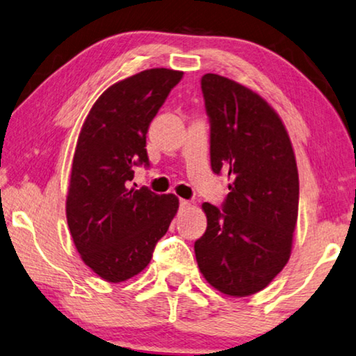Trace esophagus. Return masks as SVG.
Returning a JSON list of instances; mask_svg holds the SVG:
<instances>
[{
    "mask_svg": "<svg viewBox=\"0 0 356 356\" xmlns=\"http://www.w3.org/2000/svg\"><path fill=\"white\" fill-rule=\"evenodd\" d=\"M179 206H180V211H185V209L190 207V202L187 200H180Z\"/></svg>",
    "mask_w": 356,
    "mask_h": 356,
    "instance_id": "esophagus-1",
    "label": "esophagus"
}]
</instances>
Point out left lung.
Returning <instances> with one entry per match:
<instances>
[{"label": "left lung", "instance_id": "1", "mask_svg": "<svg viewBox=\"0 0 356 356\" xmlns=\"http://www.w3.org/2000/svg\"><path fill=\"white\" fill-rule=\"evenodd\" d=\"M211 122V166L227 172L222 209L204 202L206 233L195 242L204 279L229 296H250L289 261L300 179L280 117L258 93L218 74L201 79Z\"/></svg>", "mask_w": 356, "mask_h": 356}]
</instances>
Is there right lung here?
Masks as SVG:
<instances>
[{"label": "right lung", "mask_w": 356, "mask_h": 356, "mask_svg": "<svg viewBox=\"0 0 356 356\" xmlns=\"http://www.w3.org/2000/svg\"><path fill=\"white\" fill-rule=\"evenodd\" d=\"M182 71L154 67L114 83L83 122L72 158L66 218L83 263L106 282L138 275L177 213L176 195L129 187L149 166L145 134Z\"/></svg>", "instance_id": "right-lung-1"}]
</instances>
